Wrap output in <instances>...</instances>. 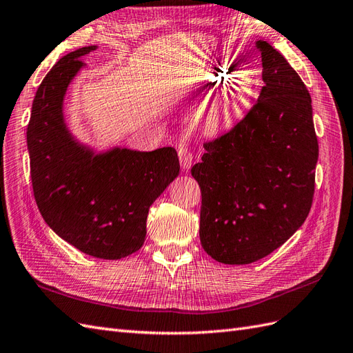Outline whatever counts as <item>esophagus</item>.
I'll return each instance as SVG.
<instances>
[{"instance_id": "1", "label": "esophagus", "mask_w": 353, "mask_h": 353, "mask_svg": "<svg viewBox=\"0 0 353 353\" xmlns=\"http://www.w3.org/2000/svg\"><path fill=\"white\" fill-rule=\"evenodd\" d=\"M178 157H179L181 168H183L184 170H188L190 168H192V163H193V153H192V150H190L188 147H185V145L179 147V150H178Z\"/></svg>"}]
</instances>
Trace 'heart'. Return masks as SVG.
Segmentation results:
<instances>
[{
  "label": "heart",
  "instance_id": "heart-1",
  "mask_svg": "<svg viewBox=\"0 0 353 353\" xmlns=\"http://www.w3.org/2000/svg\"><path fill=\"white\" fill-rule=\"evenodd\" d=\"M250 102V93L242 88L233 85L220 93L215 105L208 116V126L212 130H221L230 126L233 121L241 117Z\"/></svg>",
  "mask_w": 353,
  "mask_h": 353
}]
</instances>
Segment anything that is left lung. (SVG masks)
I'll return each instance as SVG.
<instances>
[{"label":"left lung","instance_id":"left-lung-1","mask_svg":"<svg viewBox=\"0 0 353 353\" xmlns=\"http://www.w3.org/2000/svg\"><path fill=\"white\" fill-rule=\"evenodd\" d=\"M259 102L221 138L205 144L192 175L202 192L200 243L224 264L264 259L299 230L315 192L318 139L300 75L259 40Z\"/></svg>","mask_w":353,"mask_h":353}]
</instances>
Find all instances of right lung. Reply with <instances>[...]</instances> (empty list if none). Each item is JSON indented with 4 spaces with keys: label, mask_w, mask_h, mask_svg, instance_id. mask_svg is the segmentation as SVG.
<instances>
[{
    "label": "right lung",
    "mask_w": 353,
    "mask_h": 353,
    "mask_svg": "<svg viewBox=\"0 0 353 353\" xmlns=\"http://www.w3.org/2000/svg\"><path fill=\"white\" fill-rule=\"evenodd\" d=\"M88 46L61 58L32 102L26 130L38 209L52 230L79 251L120 260L145 241L150 206L179 174L175 148L98 151L79 141L65 121L63 101L85 63Z\"/></svg>",
    "instance_id": "obj_1"
}]
</instances>
